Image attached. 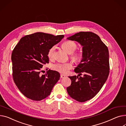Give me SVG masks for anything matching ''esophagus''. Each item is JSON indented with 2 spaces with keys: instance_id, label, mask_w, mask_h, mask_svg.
Returning a JSON list of instances; mask_svg holds the SVG:
<instances>
[{
  "instance_id": "esophagus-1",
  "label": "esophagus",
  "mask_w": 126,
  "mask_h": 126,
  "mask_svg": "<svg viewBox=\"0 0 126 126\" xmlns=\"http://www.w3.org/2000/svg\"><path fill=\"white\" fill-rule=\"evenodd\" d=\"M60 78H61V79H64V78H65V75H63V74H61V75H60Z\"/></svg>"
}]
</instances>
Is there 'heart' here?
Returning a JSON list of instances; mask_svg holds the SVG:
<instances>
[{
  "instance_id": "b5f03b06",
  "label": "heart",
  "mask_w": 126,
  "mask_h": 126,
  "mask_svg": "<svg viewBox=\"0 0 126 126\" xmlns=\"http://www.w3.org/2000/svg\"><path fill=\"white\" fill-rule=\"evenodd\" d=\"M63 48L68 54H71L70 58L75 62H79L82 59V55L79 52H74L77 48V45L71 41H65L62 44ZM56 46L52 47L50 48L47 53V56L49 59H53L54 57V53ZM72 68V64L71 62L57 63L52 66V68L56 71L63 74L67 73L70 69Z\"/></svg>"
}]
</instances>
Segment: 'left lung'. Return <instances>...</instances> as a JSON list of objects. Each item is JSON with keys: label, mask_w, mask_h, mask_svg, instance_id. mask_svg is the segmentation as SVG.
Instances as JSON below:
<instances>
[{"label": "left lung", "mask_w": 126, "mask_h": 126, "mask_svg": "<svg viewBox=\"0 0 126 126\" xmlns=\"http://www.w3.org/2000/svg\"><path fill=\"white\" fill-rule=\"evenodd\" d=\"M82 47V59L74 72L84 74L79 77H68L71 85L67 88L70 97L83 102L95 97L106 82L110 73L109 52L99 36L91 32H79L67 38Z\"/></svg>", "instance_id": "1"}]
</instances>
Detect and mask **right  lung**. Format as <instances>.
Listing matches in <instances>:
<instances>
[{"instance_id": "obj_1", "label": "right lung", "mask_w": 126, "mask_h": 126, "mask_svg": "<svg viewBox=\"0 0 126 126\" xmlns=\"http://www.w3.org/2000/svg\"><path fill=\"white\" fill-rule=\"evenodd\" d=\"M64 37L36 32L21 38L12 54L13 77L16 85L27 98L40 101L51 94L60 74L48 70L40 73L44 64L48 63V50Z\"/></svg>"}]
</instances>
